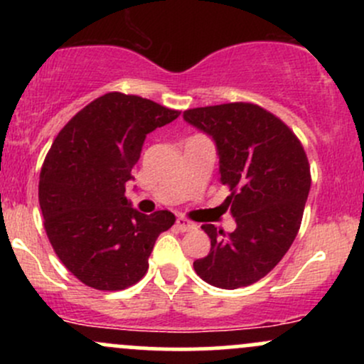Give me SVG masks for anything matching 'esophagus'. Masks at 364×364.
<instances>
[{
	"label": "esophagus",
	"mask_w": 364,
	"mask_h": 364,
	"mask_svg": "<svg viewBox=\"0 0 364 364\" xmlns=\"http://www.w3.org/2000/svg\"><path fill=\"white\" fill-rule=\"evenodd\" d=\"M176 228L179 229V231H191V229H195V224L190 223V220L185 219V217H178L176 219Z\"/></svg>",
	"instance_id": "obj_1"
}]
</instances>
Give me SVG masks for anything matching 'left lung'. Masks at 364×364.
<instances>
[{"mask_svg": "<svg viewBox=\"0 0 364 364\" xmlns=\"http://www.w3.org/2000/svg\"><path fill=\"white\" fill-rule=\"evenodd\" d=\"M183 118L215 141L220 183L231 191L223 207L236 220L229 235L202 225L210 252L193 262L195 272L220 289L250 286L282 260L298 235L311 186L306 152L286 123L257 104L195 107Z\"/></svg>", "mask_w": 364, "mask_h": 364, "instance_id": "1", "label": "left lung"}]
</instances>
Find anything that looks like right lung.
Here are the masks:
<instances>
[{"label": "right lung", "mask_w": 364, "mask_h": 364, "mask_svg": "<svg viewBox=\"0 0 364 364\" xmlns=\"http://www.w3.org/2000/svg\"><path fill=\"white\" fill-rule=\"evenodd\" d=\"M178 116L139 95L109 92L54 139L41 169L39 205L58 258L85 286L119 291L139 282L159 235L176 220L169 210L141 214L124 191L145 136Z\"/></svg>", "instance_id": "add662e5"}]
</instances>
